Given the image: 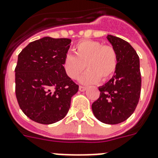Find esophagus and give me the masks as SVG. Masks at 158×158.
<instances>
[{
    "label": "esophagus",
    "instance_id": "obj_1",
    "mask_svg": "<svg viewBox=\"0 0 158 158\" xmlns=\"http://www.w3.org/2000/svg\"><path fill=\"white\" fill-rule=\"evenodd\" d=\"M79 91H81V92H84V91H85V90L87 89V88L84 87V86H79Z\"/></svg>",
    "mask_w": 158,
    "mask_h": 158
}]
</instances>
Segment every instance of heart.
Returning <instances> with one entry per match:
<instances>
[{
    "label": "heart",
    "mask_w": 158,
    "mask_h": 158,
    "mask_svg": "<svg viewBox=\"0 0 158 158\" xmlns=\"http://www.w3.org/2000/svg\"><path fill=\"white\" fill-rule=\"evenodd\" d=\"M74 55L67 54L63 61L64 69L71 79H76L84 70H88L79 79L84 84L106 81L115 73L118 67V55L111 45H105L96 40H84L74 48Z\"/></svg>",
    "instance_id": "1"
}]
</instances>
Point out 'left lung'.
Returning <instances> with one entry per match:
<instances>
[{"instance_id":"8db88e82","label":"left lung","mask_w":158,"mask_h":158,"mask_svg":"<svg viewBox=\"0 0 158 158\" xmlns=\"http://www.w3.org/2000/svg\"><path fill=\"white\" fill-rule=\"evenodd\" d=\"M107 39L116 50L118 67L112 79L98 87L100 96L93 103L92 110L100 122L118 124L133 114L139 101L140 61L128 42L111 35H108Z\"/></svg>"}]
</instances>
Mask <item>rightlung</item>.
<instances>
[{
  "label": "right lung",
  "mask_w": 158,
  "mask_h": 158,
  "mask_svg": "<svg viewBox=\"0 0 158 158\" xmlns=\"http://www.w3.org/2000/svg\"><path fill=\"white\" fill-rule=\"evenodd\" d=\"M70 43V39L44 37L18 55L15 95L20 109L35 122L52 124L63 119L79 90L63 67Z\"/></svg>",
  "instance_id": "1"
}]
</instances>
